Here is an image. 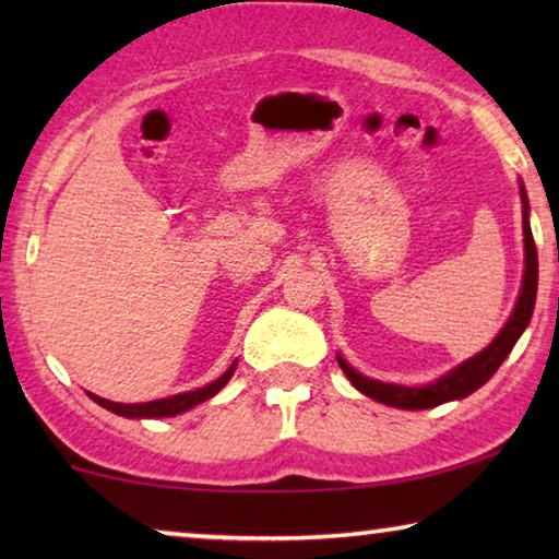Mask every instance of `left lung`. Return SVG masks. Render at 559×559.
I'll use <instances>...</instances> for the list:
<instances>
[{
  "label": "left lung",
  "instance_id": "obj_1",
  "mask_svg": "<svg viewBox=\"0 0 559 559\" xmlns=\"http://www.w3.org/2000/svg\"><path fill=\"white\" fill-rule=\"evenodd\" d=\"M523 194V234H525V276H523V290H520V298L515 302V310L506 328L500 330L498 337L490 343L484 353L471 357L468 362L459 365L456 370L443 374L441 380L431 382L427 386H402V384H386L370 380V377H362L355 372L343 357H337L340 367L347 374V380L353 382L359 392L372 396V400L396 406V409H431V406H439L451 400H463L471 392H476L478 386H484L496 370L503 365V359L510 355V349L518 343V337L523 335L527 328L530 318H533L535 308V296H537V249L533 231H530L527 222V197L525 189H520Z\"/></svg>",
  "mask_w": 559,
  "mask_h": 559
}]
</instances>
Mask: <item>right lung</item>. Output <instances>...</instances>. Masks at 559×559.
I'll return each instance as SVG.
<instances>
[{
  "instance_id": "add662e5",
  "label": "right lung",
  "mask_w": 559,
  "mask_h": 559,
  "mask_svg": "<svg viewBox=\"0 0 559 559\" xmlns=\"http://www.w3.org/2000/svg\"><path fill=\"white\" fill-rule=\"evenodd\" d=\"M236 370V362H231L229 370H226L219 380H214L212 384L202 386V390H194V392H185V394H175L169 396V400H155V402H145V404H120V402H110V400H103L98 394H91L88 396L93 402H98L100 406H106V409L116 412L120 416H128V419H155V416H175V414H182L187 409H192V406L202 404L214 396L216 392L222 390V386L231 380V374Z\"/></svg>"
}]
</instances>
